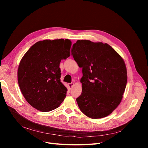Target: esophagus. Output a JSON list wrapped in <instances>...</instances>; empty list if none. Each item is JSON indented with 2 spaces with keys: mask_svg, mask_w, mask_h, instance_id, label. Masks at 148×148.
Listing matches in <instances>:
<instances>
[{
  "mask_svg": "<svg viewBox=\"0 0 148 148\" xmlns=\"http://www.w3.org/2000/svg\"><path fill=\"white\" fill-rule=\"evenodd\" d=\"M74 84L73 83H69L68 84V86H69V87L70 88H72L74 86Z\"/></svg>",
  "mask_w": 148,
  "mask_h": 148,
  "instance_id": "esophagus-1",
  "label": "esophagus"
}]
</instances>
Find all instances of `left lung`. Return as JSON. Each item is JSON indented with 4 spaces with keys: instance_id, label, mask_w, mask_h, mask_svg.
I'll list each match as a JSON object with an SVG mask.
<instances>
[{
    "instance_id": "8db88e82",
    "label": "left lung",
    "mask_w": 148,
    "mask_h": 148,
    "mask_svg": "<svg viewBox=\"0 0 148 148\" xmlns=\"http://www.w3.org/2000/svg\"><path fill=\"white\" fill-rule=\"evenodd\" d=\"M71 54L82 68V92L76 99L80 110L92 119L111 114L121 103L127 71L122 58L108 44L77 40Z\"/></svg>"
}]
</instances>
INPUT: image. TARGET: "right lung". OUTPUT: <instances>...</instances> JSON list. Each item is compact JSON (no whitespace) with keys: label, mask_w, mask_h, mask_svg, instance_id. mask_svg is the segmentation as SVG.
I'll return each instance as SVG.
<instances>
[{"label":"right lung","mask_w":148,"mask_h":148,"mask_svg":"<svg viewBox=\"0 0 148 148\" xmlns=\"http://www.w3.org/2000/svg\"><path fill=\"white\" fill-rule=\"evenodd\" d=\"M69 40H45L36 42L20 60L17 78L27 102L42 112L57 108L66 95L60 82L61 60L70 56Z\"/></svg>","instance_id":"right-lung-1"}]
</instances>
